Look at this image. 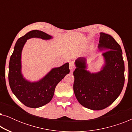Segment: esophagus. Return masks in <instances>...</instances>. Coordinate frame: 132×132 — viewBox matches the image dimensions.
Instances as JSON below:
<instances>
[{"label": "esophagus", "instance_id": "obj_1", "mask_svg": "<svg viewBox=\"0 0 132 132\" xmlns=\"http://www.w3.org/2000/svg\"><path fill=\"white\" fill-rule=\"evenodd\" d=\"M75 65H74V64H72V63H70V71H73V70H75Z\"/></svg>", "mask_w": 132, "mask_h": 132}]
</instances>
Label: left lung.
Instances as JSON below:
<instances>
[{
  "label": "left lung",
  "mask_w": 132,
  "mask_h": 132,
  "mask_svg": "<svg viewBox=\"0 0 132 132\" xmlns=\"http://www.w3.org/2000/svg\"><path fill=\"white\" fill-rule=\"evenodd\" d=\"M98 48L103 52L98 71L88 70L85 57L75 61L73 90L81 105L94 111L105 109L118 98L124 84V63L121 48L109 34L100 32Z\"/></svg>",
  "instance_id": "left-lung-1"
}]
</instances>
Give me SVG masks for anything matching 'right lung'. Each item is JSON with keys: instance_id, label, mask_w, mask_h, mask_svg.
Wrapping results in <instances>:
<instances>
[{"instance_id": "1", "label": "right lung", "mask_w": 132, "mask_h": 132, "mask_svg": "<svg viewBox=\"0 0 132 132\" xmlns=\"http://www.w3.org/2000/svg\"><path fill=\"white\" fill-rule=\"evenodd\" d=\"M32 38L49 40L53 37L38 30H33L18 39L10 57L8 79L15 96L27 107L37 108L46 105L53 98L56 86L69 74V63L53 68L39 80L32 82L22 73L21 53L28 39Z\"/></svg>"}]
</instances>
